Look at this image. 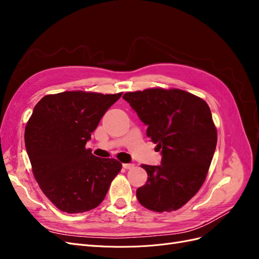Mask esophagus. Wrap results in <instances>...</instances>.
Returning a JSON list of instances; mask_svg holds the SVG:
<instances>
[{
    "instance_id": "34e87169",
    "label": "esophagus",
    "mask_w": 259,
    "mask_h": 259,
    "mask_svg": "<svg viewBox=\"0 0 259 259\" xmlns=\"http://www.w3.org/2000/svg\"><path fill=\"white\" fill-rule=\"evenodd\" d=\"M123 167L126 168V169H131V168L134 167V164H132V163H124V164H123Z\"/></svg>"
}]
</instances>
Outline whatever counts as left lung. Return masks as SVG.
<instances>
[{"label": "left lung", "instance_id": "left-lung-1", "mask_svg": "<svg viewBox=\"0 0 259 259\" xmlns=\"http://www.w3.org/2000/svg\"><path fill=\"white\" fill-rule=\"evenodd\" d=\"M123 98L147 125V136L161 150V165H145L148 179L136 191L140 204L163 213L194 197L206 178L217 144L208 105L178 89H147Z\"/></svg>", "mask_w": 259, "mask_h": 259}]
</instances>
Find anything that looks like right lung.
Listing matches in <instances>:
<instances>
[{
	"label": "right lung",
	"mask_w": 259,
	"mask_h": 259,
	"mask_svg": "<svg viewBox=\"0 0 259 259\" xmlns=\"http://www.w3.org/2000/svg\"><path fill=\"white\" fill-rule=\"evenodd\" d=\"M117 94L82 91L44 96L27 122L25 144L32 173L43 193L65 213L97 207L122 164L103 159L85 145Z\"/></svg>",
	"instance_id": "add662e5"
}]
</instances>
